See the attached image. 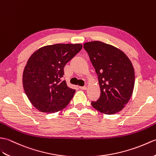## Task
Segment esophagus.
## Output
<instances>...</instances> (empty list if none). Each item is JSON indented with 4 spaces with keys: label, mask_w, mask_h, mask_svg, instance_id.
I'll list each match as a JSON object with an SVG mask.
<instances>
[{
    "label": "esophagus",
    "mask_w": 156,
    "mask_h": 156,
    "mask_svg": "<svg viewBox=\"0 0 156 156\" xmlns=\"http://www.w3.org/2000/svg\"><path fill=\"white\" fill-rule=\"evenodd\" d=\"M79 89L82 90H86L87 89V87L86 86H83V87H79Z\"/></svg>",
    "instance_id": "1"
}]
</instances>
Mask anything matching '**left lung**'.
I'll return each mask as SVG.
<instances>
[{
    "mask_svg": "<svg viewBox=\"0 0 156 156\" xmlns=\"http://www.w3.org/2000/svg\"><path fill=\"white\" fill-rule=\"evenodd\" d=\"M83 48L98 74L101 95L91 105L107 115L120 112L133 91L135 73L131 62L117 48L100 41L85 43Z\"/></svg>",
    "mask_w": 156,
    "mask_h": 156,
    "instance_id": "1",
    "label": "left lung"
}]
</instances>
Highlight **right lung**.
<instances>
[{
    "label": "right lung",
    "mask_w": 156,
    "mask_h": 156,
    "mask_svg": "<svg viewBox=\"0 0 156 156\" xmlns=\"http://www.w3.org/2000/svg\"><path fill=\"white\" fill-rule=\"evenodd\" d=\"M82 49L81 44H55L40 48L25 67L23 84L33 105L44 113L66 107L75 92L63 80L64 67Z\"/></svg>",
    "instance_id": "right-lung-1"
}]
</instances>
